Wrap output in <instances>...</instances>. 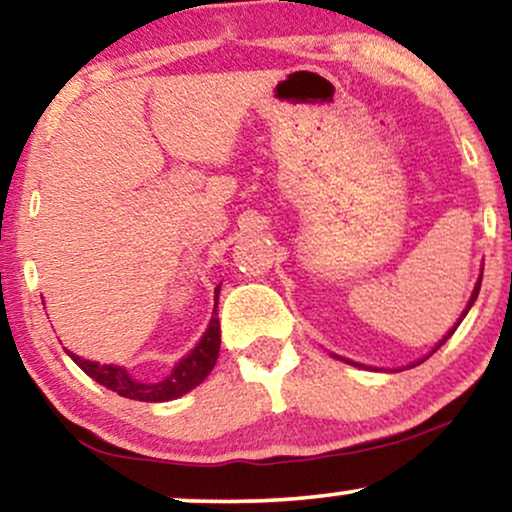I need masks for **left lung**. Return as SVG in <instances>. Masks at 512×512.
Segmentation results:
<instances>
[{
	"mask_svg": "<svg viewBox=\"0 0 512 512\" xmlns=\"http://www.w3.org/2000/svg\"><path fill=\"white\" fill-rule=\"evenodd\" d=\"M480 286H482V276H480V281H477V286H475V290H472V297H470L468 307H465V312H463V316H465V314H468V309L472 307V302H475V300H477V293H480ZM463 316H461V321H463ZM461 321H458V323H461ZM458 323H456V326H458ZM456 326H454V328H451V331L444 335V340H442V342H439V345H437L435 349H432V352H437V349H439V347H442V345H444V342L451 338V335H454V331H456ZM418 364H420V361H418Z\"/></svg>",
	"mask_w": 512,
	"mask_h": 512,
	"instance_id": "8db88e82",
	"label": "left lung"
}]
</instances>
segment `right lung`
Returning <instances> with one entry per match:
<instances>
[{
    "mask_svg": "<svg viewBox=\"0 0 512 512\" xmlns=\"http://www.w3.org/2000/svg\"><path fill=\"white\" fill-rule=\"evenodd\" d=\"M215 295H219V286L215 290ZM219 340H222V331H219L217 304H215V314H212V321L208 331L203 335V340H200L189 357L181 359L179 364L174 366V371L167 375L165 380H160V383H139V380H134L125 368L113 366V364L101 366L96 364V361L77 357L73 352L68 354L70 359H73L75 364L89 375V378H94L96 383L108 387V390L118 392L120 397L137 399V401H170L193 390V387L200 385L205 378H208L210 371L217 364Z\"/></svg>",
    "mask_w": 512,
    "mask_h": 512,
    "instance_id": "add662e5",
    "label": "right lung"
}]
</instances>
